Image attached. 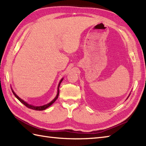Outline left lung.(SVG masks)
I'll use <instances>...</instances> for the list:
<instances>
[{"label":"left lung","mask_w":146,"mask_h":146,"mask_svg":"<svg viewBox=\"0 0 146 146\" xmlns=\"http://www.w3.org/2000/svg\"><path fill=\"white\" fill-rule=\"evenodd\" d=\"M130 94H131V93H130V94H129V96H128V97H127V98H129V96H130ZM127 99H126V100H127Z\"/></svg>","instance_id":"8db88e82"}]
</instances>
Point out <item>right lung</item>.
Segmentation results:
<instances>
[{"mask_svg": "<svg viewBox=\"0 0 146 146\" xmlns=\"http://www.w3.org/2000/svg\"><path fill=\"white\" fill-rule=\"evenodd\" d=\"M63 78H62L61 79V80L60 81V83H59V84H58V90H57V94H56V97L54 98V99L52 101H50V102L49 103H48V104H45V105H43V106H33V105H32V104H29V103H27L26 101H25L24 100H23L22 99H21V98H19L17 95L16 94V93L14 92V91H13V90H12V88H11V90H12V93H13V94H14L15 95V96L17 98V99L20 101V102H21L22 104H23L25 105V106H27V108H30V109H32V110H36V111H43V110H45V109H46V108H48L49 106H50L51 105H52L54 102H55V101L57 100V98H58V95H59V88H60V84H61V83H62V81H63Z\"/></svg>", "mask_w": 146, "mask_h": 146, "instance_id": "right-lung-1", "label": "right lung"}]
</instances>
